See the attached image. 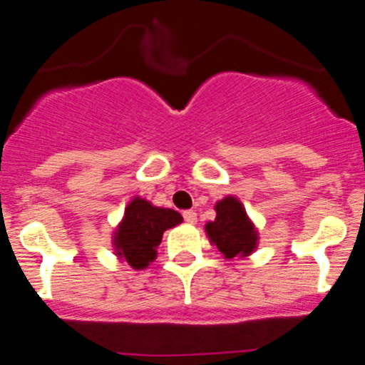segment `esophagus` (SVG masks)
Listing matches in <instances>:
<instances>
[{
    "instance_id": "34e87169",
    "label": "esophagus",
    "mask_w": 365,
    "mask_h": 365,
    "mask_svg": "<svg viewBox=\"0 0 365 365\" xmlns=\"http://www.w3.org/2000/svg\"><path fill=\"white\" fill-rule=\"evenodd\" d=\"M182 217H185V221L188 222V225H195V222H197V214L193 210H186L185 214H182Z\"/></svg>"
}]
</instances>
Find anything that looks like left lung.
I'll use <instances>...</instances> for the list:
<instances>
[{"label":"left lung","instance_id":"1","mask_svg":"<svg viewBox=\"0 0 365 365\" xmlns=\"http://www.w3.org/2000/svg\"><path fill=\"white\" fill-rule=\"evenodd\" d=\"M215 219L205 225L210 245L217 247L225 259L247 257L256 252L259 232L248 217L243 202L234 195H227L215 202Z\"/></svg>","mask_w":365,"mask_h":365}]
</instances>
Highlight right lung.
Returning <instances> with one entry per match:
<instances>
[{
	"instance_id": "add662e5",
	"label": "right lung",
	"mask_w": 365,
	"mask_h": 365,
	"mask_svg": "<svg viewBox=\"0 0 365 365\" xmlns=\"http://www.w3.org/2000/svg\"><path fill=\"white\" fill-rule=\"evenodd\" d=\"M180 222L182 215L179 212L155 206L135 195L124 208V215L113 232L111 243L115 256L135 270L148 269L157 259V248L164 232Z\"/></svg>"
}]
</instances>
